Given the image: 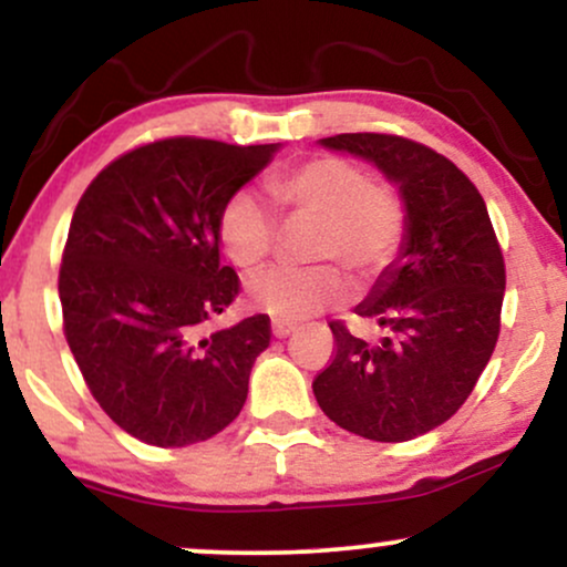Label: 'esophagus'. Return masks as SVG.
<instances>
[{"label":"esophagus","mask_w":567,"mask_h":567,"mask_svg":"<svg viewBox=\"0 0 567 567\" xmlns=\"http://www.w3.org/2000/svg\"><path fill=\"white\" fill-rule=\"evenodd\" d=\"M292 330H296V324H290V322H275V324H271V333H275L277 338H288Z\"/></svg>","instance_id":"esophagus-1"}]
</instances>
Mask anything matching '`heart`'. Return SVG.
Here are the masks:
<instances>
[{
	"mask_svg": "<svg viewBox=\"0 0 567 567\" xmlns=\"http://www.w3.org/2000/svg\"><path fill=\"white\" fill-rule=\"evenodd\" d=\"M271 199L288 216L315 220L311 261H330L365 279L389 264L405 237V213L392 192L373 184L365 171L341 157H317L269 178ZM275 218L252 192L224 202L218 239L243 269L264 261L275 245ZM341 277L330 266L266 269L247 279V298L277 322H301L341 301Z\"/></svg>",
	"mask_w": 567,
	"mask_h": 567,
	"instance_id": "obj_1",
	"label": "heart"
}]
</instances>
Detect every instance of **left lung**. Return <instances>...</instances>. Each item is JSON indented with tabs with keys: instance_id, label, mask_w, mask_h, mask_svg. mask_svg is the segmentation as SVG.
<instances>
[{
	"instance_id": "left-lung-1",
	"label": "left lung",
	"mask_w": 567,
	"mask_h": 567,
	"mask_svg": "<svg viewBox=\"0 0 567 567\" xmlns=\"http://www.w3.org/2000/svg\"><path fill=\"white\" fill-rule=\"evenodd\" d=\"M320 146L373 162L400 188L405 237L354 306L379 341L330 322L336 357L311 389L351 434L421 437L464 405L498 341L506 275L485 199L451 159L400 135L343 133Z\"/></svg>"
}]
</instances>
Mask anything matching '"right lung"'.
I'll return each instance as SVG.
<instances>
[{"instance_id":"right-lung-1","label":"right lung","mask_w":567,"mask_h":567,"mask_svg":"<svg viewBox=\"0 0 567 567\" xmlns=\"http://www.w3.org/2000/svg\"><path fill=\"white\" fill-rule=\"evenodd\" d=\"M277 152L148 143L97 173L76 205L58 279L63 330L97 405L146 445L210 440L245 405L269 317L199 330L239 292L220 264V207Z\"/></svg>"}]
</instances>
